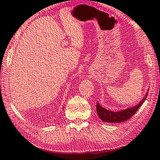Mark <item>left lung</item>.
I'll list each match as a JSON object with an SVG mask.
<instances>
[{"mask_svg":"<svg viewBox=\"0 0 160 160\" xmlns=\"http://www.w3.org/2000/svg\"><path fill=\"white\" fill-rule=\"evenodd\" d=\"M148 92H147L146 95L142 98L141 101H140L138 104L133 106L129 108L126 109V110H122L118 112H113L111 110H107L104 108H102L101 105L99 104L98 102H97L96 110L97 113L100 119L103 122L108 123H120L123 122L127 121L128 119H130L134 114H135L138 108L141 107V105L144 102L148 96Z\"/></svg>","mask_w":160,"mask_h":160,"instance_id":"1","label":"left lung"}]
</instances>
